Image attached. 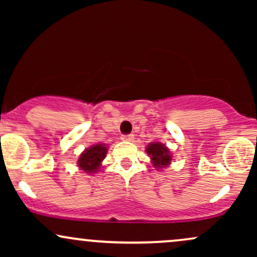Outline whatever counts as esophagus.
Listing matches in <instances>:
<instances>
[{"label": "esophagus", "instance_id": "34e87169", "mask_svg": "<svg viewBox=\"0 0 257 257\" xmlns=\"http://www.w3.org/2000/svg\"><path fill=\"white\" fill-rule=\"evenodd\" d=\"M122 140H124V141H132L133 139H134V135L133 134H123L122 135Z\"/></svg>", "mask_w": 257, "mask_h": 257}]
</instances>
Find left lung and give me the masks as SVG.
Here are the masks:
<instances>
[{"mask_svg":"<svg viewBox=\"0 0 257 257\" xmlns=\"http://www.w3.org/2000/svg\"><path fill=\"white\" fill-rule=\"evenodd\" d=\"M146 152L149 153V156L151 157L153 166L156 168H162L167 167L168 164L172 161V156H170L169 150L167 149L163 144L159 143H152L147 146Z\"/></svg>","mask_w":257,"mask_h":257,"instance_id":"obj_1","label":"left lung"}]
</instances>
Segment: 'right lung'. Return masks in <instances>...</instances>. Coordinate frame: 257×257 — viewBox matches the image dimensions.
Wrapping results in <instances>:
<instances>
[{
    "label": "right lung",
    "instance_id": "obj_1",
    "mask_svg": "<svg viewBox=\"0 0 257 257\" xmlns=\"http://www.w3.org/2000/svg\"><path fill=\"white\" fill-rule=\"evenodd\" d=\"M106 153H107V149H106L105 145L98 144V145L91 146L79 156L78 167L87 173H96L100 167V163L105 158Z\"/></svg>",
    "mask_w": 257,
    "mask_h": 257
}]
</instances>
